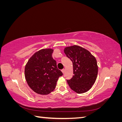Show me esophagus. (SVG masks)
I'll use <instances>...</instances> for the list:
<instances>
[{"mask_svg": "<svg viewBox=\"0 0 122 122\" xmlns=\"http://www.w3.org/2000/svg\"><path fill=\"white\" fill-rule=\"evenodd\" d=\"M61 72H62V73H65V69H62V70H61Z\"/></svg>", "mask_w": 122, "mask_h": 122, "instance_id": "1", "label": "esophagus"}]
</instances>
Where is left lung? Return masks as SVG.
Here are the masks:
<instances>
[{"label": "left lung", "instance_id": "obj_1", "mask_svg": "<svg viewBox=\"0 0 122 122\" xmlns=\"http://www.w3.org/2000/svg\"><path fill=\"white\" fill-rule=\"evenodd\" d=\"M64 52L72 61V78L67 81L70 87L78 94L90 90L96 80L98 67L96 58L83 48L73 45L66 47Z\"/></svg>", "mask_w": 122, "mask_h": 122}]
</instances>
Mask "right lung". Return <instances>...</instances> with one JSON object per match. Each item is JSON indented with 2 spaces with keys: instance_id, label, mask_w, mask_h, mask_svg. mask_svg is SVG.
I'll list each match as a JSON object with an SVG mask.
<instances>
[{
  "instance_id": "right-lung-1",
  "label": "right lung",
  "mask_w": 122,
  "mask_h": 122,
  "mask_svg": "<svg viewBox=\"0 0 122 122\" xmlns=\"http://www.w3.org/2000/svg\"><path fill=\"white\" fill-rule=\"evenodd\" d=\"M52 49H43L29 58L25 67V77L29 86L36 93L47 95L56 87L62 73L52 58Z\"/></svg>"
}]
</instances>
